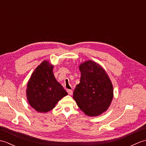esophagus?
Returning <instances> with one entry per match:
<instances>
[{"instance_id":"obj_1","label":"esophagus","mask_w":146,"mask_h":146,"mask_svg":"<svg viewBox=\"0 0 146 146\" xmlns=\"http://www.w3.org/2000/svg\"><path fill=\"white\" fill-rule=\"evenodd\" d=\"M67 92H68V94H69L70 95H71L73 94V91L71 90H67Z\"/></svg>"}]
</instances>
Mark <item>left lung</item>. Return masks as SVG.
Listing matches in <instances>:
<instances>
[{
    "label": "left lung",
    "mask_w": 146,
    "mask_h": 146,
    "mask_svg": "<svg viewBox=\"0 0 146 146\" xmlns=\"http://www.w3.org/2000/svg\"><path fill=\"white\" fill-rule=\"evenodd\" d=\"M79 68L81 78L73 98L86 115L98 116L110 106L113 95L112 84L104 68L93 61L81 64Z\"/></svg>",
    "instance_id": "8db88e82"
}]
</instances>
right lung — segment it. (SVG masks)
<instances>
[{"mask_svg": "<svg viewBox=\"0 0 146 146\" xmlns=\"http://www.w3.org/2000/svg\"><path fill=\"white\" fill-rule=\"evenodd\" d=\"M53 66L44 61L34 71L27 86L29 104L39 112H48L68 93L53 75Z\"/></svg>", "mask_w": 146, "mask_h": 146, "instance_id": "add662e5", "label": "right lung"}]
</instances>
